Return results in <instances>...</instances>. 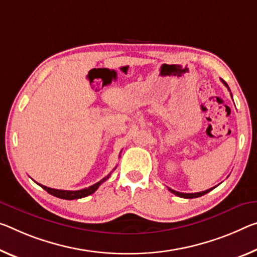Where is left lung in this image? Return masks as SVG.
Returning <instances> with one entry per match:
<instances>
[{"instance_id": "obj_1", "label": "left lung", "mask_w": 257, "mask_h": 257, "mask_svg": "<svg viewBox=\"0 0 257 257\" xmlns=\"http://www.w3.org/2000/svg\"><path fill=\"white\" fill-rule=\"evenodd\" d=\"M221 81L222 82L224 83V85H225V87L229 89V85H227V83L226 82H224V81L221 79ZM230 90V89H229ZM231 97H232V93H231ZM215 187L216 186H214V187H211V189H208V190H206V191H202V192H197V193H182V192H177V191H175V190H172V189H169V191L172 193H174V194H176L177 197H181V198H185V199H193V198H198V197H201V195H203V194H206V193H208L209 191H211L213 189H215Z\"/></svg>"}]
</instances>
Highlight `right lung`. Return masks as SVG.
<instances>
[{
  "label": "right lung",
  "mask_w": 257,
  "mask_h": 257,
  "mask_svg": "<svg viewBox=\"0 0 257 257\" xmlns=\"http://www.w3.org/2000/svg\"><path fill=\"white\" fill-rule=\"evenodd\" d=\"M109 176H111V174L107 175L106 177H104L103 180H100L99 182H97L96 184H93V185L89 186V187H85V189H82V190H77V191L57 190V189H51V187H47V186L41 185V184H39V185L42 187V189L46 190L48 193H50L51 195H54V197L60 198V199H65V200H74V199L84 198V197H88V195L92 194L97 189H98L101 183H104L105 181H106Z\"/></svg>",
  "instance_id": "1"
}]
</instances>
